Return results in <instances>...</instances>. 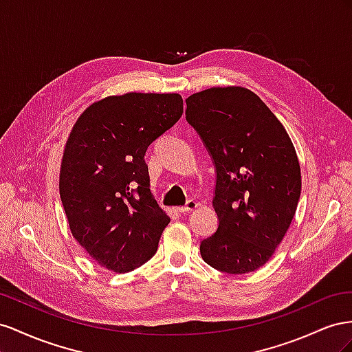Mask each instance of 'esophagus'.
Instances as JSON below:
<instances>
[{"instance_id": "34e87169", "label": "esophagus", "mask_w": 352, "mask_h": 352, "mask_svg": "<svg viewBox=\"0 0 352 352\" xmlns=\"http://www.w3.org/2000/svg\"><path fill=\"white\" fill-rule=\"evenodd\" d=\"M196 208H197L196 200H187V204L184 206H179L178 210H179V212H190V210H193Z\"/></svg>"}]
</instances>
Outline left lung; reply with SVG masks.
<instances>
[{"label": "left lung", "mask_w": 352, "mask_h": 352, "mask_svg": "<svg viewBox=\"0 0 352 352\" xmlns=\"http://www.w3.org/2000/svg\"><path fill=\"white\" fill-rule=\"evenodd\" d=\"M186 119L217 169V232L200 255L215 270L245 274L273 256L295 217L299 160L282 122L243 87H214L190 96Z\"/></svg>", "instance_id": "8db88e82"}]
</instances>
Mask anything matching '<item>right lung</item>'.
<instances>
[{
  "label": "right lung",
  "mask_w": 352,
  "mask_h": 352,
  "mask_svg": "<svg viewBox=\"0 0 352 352\" xmlns=\"http://www.w3.org/2000/svg\"><path fill=\"white\" fill-rule=\"evenodd\" d=\"M182 115L179 94L126 93L78 118L58 190L72 236L98 265L128 273L156 254L169 217L150 192L144 155Z\"/></svg>",
  "instance_id": "right-lung-1"
}]
</instances>
